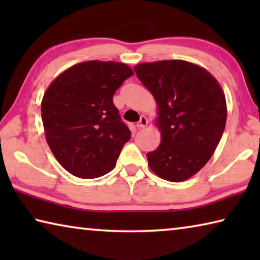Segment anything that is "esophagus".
I'll list each match as a JSON object with an SVG mask.
<instances>
[{
    "instance_id": "34e87169",
    "label": "esophagus",
    "mask_w": 260,
    "mask_h": 260,
    "mask_svg": "<svg viewBox=\"0 0 260 260\" xmlns=\"http://www.w3.org/2000/svg\"><path fill=\"white\" fill-rule=\"evenodd\" d=\"M147 125H148V119H147V117L142 116V117L140 118V120H139L138 124H136V127H138V128H144V127H146Z\"/></svg>"
}]
</instances>
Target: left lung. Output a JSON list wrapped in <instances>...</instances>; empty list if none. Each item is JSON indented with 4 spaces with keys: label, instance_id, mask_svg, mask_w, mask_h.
<instances>
[{
    "label": "left lung",
    "instance_id": "8db88e82",
    "mask_svg": "<svg viewBox=\"0 0 260 260\" xmlns=\"http://www.w3.org/2000/svg\"><path fill=\"white\" fill-rule=\"evenodd\" d=\"M157 103L160 144L147 153L158 177L191 178L212 157L227 119L225 94L212 74L186 60H159L134 68Z\"/></svg>",
    "mask_w": 260,
    "mask_h": 260
}]
</instances>
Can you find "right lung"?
I'll list each match as a JSON object with an SVG mask.
<instances>
[{
  "label": "right lung",
  "mask_w": 260,
  "mask_h": 260,
  "mask_svg": "<svg viewBox=\"0 0 260 260\" xmlns=\"http://www.w3.org/2000/svg\"><path fill=\"white\" fill-rule=\"evenodd\" d=\"M132 69L117 61L73 65L48 87L41 102L46 140L59 164L73 175L109 173L131 139L112 98Z\"/></svg>",
  "instance_id": "obj_1"
}]
</instances>
